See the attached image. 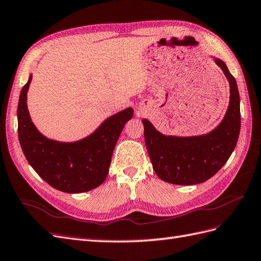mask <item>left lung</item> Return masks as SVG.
<instances>
[{
    "label": "left lung",
    "mask_w": 261,
    "mask_h": 261,
    "mask_svg": "<svg viewBox=\"0 0 261 261\" xmlns=\"http://www.w3.org/2000/svg\"><path fill=\"white\" fill-rule=\"evenodd\" d=\"M214 62L229 84V103L222 121L200 136H168L142 119L144 140L156 175L176 185L203 183L223 168L235 149L240 132V99L235 78L226 64L215 56Z\"/></svg>",
    "instance_id": "left-lung-1"
}]
</instances>
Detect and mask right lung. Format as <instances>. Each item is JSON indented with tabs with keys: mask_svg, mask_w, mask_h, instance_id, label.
<instances>
[{
	"mask_svg": "<svg viewBox=\"0 0 261 261\" xmlns=\"http://www.w3.org/2000/svg\"><path fill=\"white\" fill-rule=\"evenodd\" d=\"M32 73L18 99V140L24 155L51 188L75 194L101 185L108 175L111 156L124 124L133 117L131 107L107 118L98 128L73 142L53 140L33 123L28 108Z\"/></svg>",
	"mask_w": 261,
	"mask_h": 261,
	"instance_id": "right-lung-1",
	"label": "right lung"
}]
</instances>
